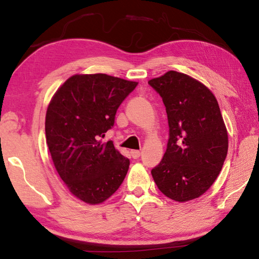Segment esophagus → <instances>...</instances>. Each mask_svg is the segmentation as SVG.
<instances>
[{"label":"esophagus","mask_w":259,"mask_h":259,"mask_svg":"<svg viewBox=\"0 0 259 259\" xmlns=\"http://www.w3.org/2000/svg\"><path fill=\"white\" fill-rule=\"evenodd\" d=\"M130 155L134 159H137V158H139V157H140V151L139 150H131Z\"/></svg>","instance_id":"obj_1"}]
</instances>
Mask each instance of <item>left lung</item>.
Returning a JSON list of instances; mask_svg holds the SVG:
<instances>
[{
    "label": "left lung",
    "mask_w": 259,
    "mask_h": 259,
    "mask_svg": "<svg viewBox=\"0 0 259 259\" xmlns=\"http://www.w3.org/2000/svg\"><path fill=\"white\" fill-rule=\"evenodd\" d=\"M166 108L169 138L151 175L161 193L177 202L204 194L228 153V133L213 93L191 76L169 70L150 79Z\"/></svg>",
    "instance_id": "1"
}]
</instances>
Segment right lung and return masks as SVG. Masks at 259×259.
I'll list each match as a JSON object with an SVG mask.
<instances>
[{"instance_id":"right-lung-1","label":"right lung","mask_w":259,"mask_h":259,"mask_svg":"<svg viewBox=\"0 0 259 259\" xmlns=\"http://www.w3.org/2000/svg\"><path fill=\"white\" fill-rule=\"evenodd\" d=\"M138 85L106 74H76L57 90L46 113V140L70 193L99 204L122 184L130 161L112 141L101 143L116 110Z\"/></svg>"}]
</instances>
